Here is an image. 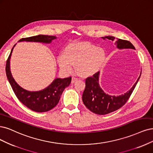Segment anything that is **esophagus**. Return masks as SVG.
<instances>
[{"instance_id":"esophagus-1","label":"esophagus","mask_w":153,"mask_h":153,"mask_svg":"<svg viewBox=\"0 0 153 153\" xmlns=\"http://www.w3.org/2000/svg\"><path fill=\"white\" fill-rule=\"evenodd\" d=\"M78 80V78H76L75 76H73L72 77V80H71V83H74Z\"/></svg>"}]
</instances>
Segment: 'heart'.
<instances>
[{
    "instance_id": "b5f03b06",
    "label": "heart",
    "mask_w": 153,
    "mask_h": 153,
    "mask_svg": "<svg viewBox=\"0 0 153 153\" xmlns=\"http://www.w3.org/2000/svg\"><path fill=\"white\" fill-rule=\"evenodd\" d=\"M105 51L101 47L88 42L73 43L68 45L57 57L61 70L66 73L73 70L76 66L77 72L87 76L96 72L105 59Z\"/></svg>"
}]
</instances>
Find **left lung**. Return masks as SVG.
<instances>
[{
	"label": "left lung",
	"mask_w": 153,
	"mask_h": 153,
	"mask_svg": "<svg viewBox=\"0 0 153 153\" xmlns=\"http://www.w3.org/2000/svg\"><path fill=\"white\" fill-rule=\"evenodd\" d=\"M103 39H108L114 42V44L118 49H132L134 46L128 40L115 39L114 36H106L102 37ZM141 75V73H140ZM140 75L133 87L124 94L118 96H110L105 93L99 83V72L89 76L85 80V88L82 95V101L85 106L94 113L97 114H106L122 107L126 103L134 91Z\"/></svg>",
	"instance_id": "left-lung-1"
}]
</instances>
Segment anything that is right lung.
Here are the masks:
<instances>
[{"mask_svg":"<svg viewBox=\"0 0 153 153\" xmlns=\"http://www.w3.org/2000/svg\"><path fill=\"white\" fill-rule=\"evenodd\" d=\"M56 39V36H55L39 35L30 37L23 38L20 39L19 42H35L50 44L52 40ZM15 45L16 44L10 51L6 66V75L10 86L17 98L25 106L35 112L42 113L48 111L54 108L59 102L62 92L66 87L69 86L71 83V77L56 78L51 83V85L40 91L31 92L25 90L16 82L10 70V59Z\"/></svg>","mask_w":153,"mask_h":153,"instance_id":"add662e5","label":"right lung"}]
</instances>
